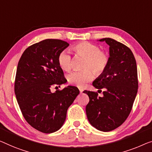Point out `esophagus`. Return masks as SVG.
<instances>
[{"mask_svg":"<svg viewBox=\"0 0 152 152\" xmlns=\"http://www.w3.org/2000/svg\"><path fill=\"white\" fill-rule=\"evenodd\" d=\"M79 90H80V94H82L83 91V90L82 89H79Z\"/></svg>","mask_w":152,"mask_h":152,"instance_id":"obj_1","label":"esophagus"}]
</instances>
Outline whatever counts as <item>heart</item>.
Wrapping results in <instances>:
<instances>
[{"label": "heart", "mask_w": 152, "mask_h": 152, "mask_svg": "<svg viewBox=\"0 0 152 152\" xmlns=\"http://www.w3.org/2000/svg\"><path fill=\"white\" fill-rule=\"evenodd\" d=\"M77 54L87 58L85 68L83 71H74L67 75V80L72 85L83 87L86 83L93 80L94 74L97 75L104 71L109 63V56L105 52L101 51L98 45L90 42H80L72 47ZM58 63L59 66L65 71H69L72 67V58L67 50H63L58 54Z\"/></svg>", "instance_id": "obj_1"}]
</instances>
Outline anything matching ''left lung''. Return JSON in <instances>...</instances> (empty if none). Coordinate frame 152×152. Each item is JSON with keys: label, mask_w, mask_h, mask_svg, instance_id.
I'll use <instances>...</instances> for the list:
<instances>
[{"label": "left lung", "mask_w": 152, "mask_h": 152, "mask_svg": "<svg viewBox=\"0 0 152 152\" xmlns=\"http://www.w3.org/2000/svg\"><path fill=\"white\" fill-rule=\"evenodd\" d=\"M109 46V63L94 82L96 89H104L103 97L84 91L89 98L86 113L89 123L103 132L118 128L128 118L138 91L137 67L131 50L111 38H103Z\"/></svg>", "instance_id": "obj_1"}]
</instances>
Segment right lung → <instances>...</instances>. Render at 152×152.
Wrapping results in <instances>:
<instances>
[{
	"instance_id": "1",
	"label": "right lung",
	"mask_w": 152,
	"mask_h": 152,
	"mask_svg": "<svg viewBox=\"0 0 152 152\" xmlns=\"http://www.w3.org/2000/svg\"><path fill=\"white\" fill-rule=\"evenodd\" d=\"M68 46L60 39L43 40L27 48L18 64L14 91L18 105L26 121L47 134L61 128L67 109L80 93L74 86L50 91L67 82L58 56Z\"/></svg>"
}]
</instances>
